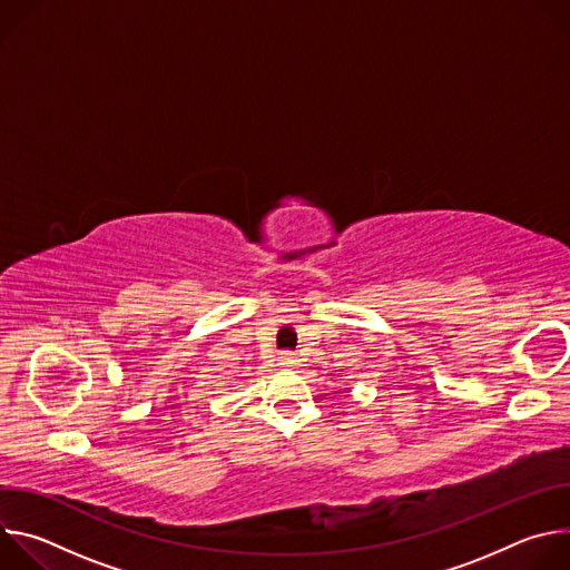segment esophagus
Returning <instances> with one entry per match:
<instances>
[{
	"label": "esophagus",
	"instance_id": "34e87169",
	"mask_svg": "<svg viewBox=\"0 0 570 570\" xmlns=\"http://www.w3.org/2000/svg\"><path fill=\"white\" fill-rule=\"evenodd\" d=\"M279 361H282V365H288V367H291V365H295L293 354H282V356H279Z\"/></svg>",
	"mask_w": 570,
	"mask_h": 570
}]
</instances>
